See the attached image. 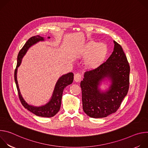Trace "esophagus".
<instances>
[{
	"mask_svg": "<svg viewBox=\"0 0 148 148\" xmlns=\"http://www.w3.org/2000/svg\"><path fill=\"white\" fill-rule=\"evenodd\" d=\"M82 78V75L80 73H76L74 75V81L76 82H79Z\"/></svg>",
	"mask_w": 148,
	"mask_h": 148,
	"instance_id": "esophagus-1",
	"label": "esophagus"
}]
</instances>
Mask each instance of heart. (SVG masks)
<instances>
[{
	"label": "heart",
	"mask_w": 148,
	"mask_h": 148,
	"mask_svg": "<svg viewBox=\"0 0 148 148\" xmlns=\"http://www.w3.org/2000/svg\"><path fill=\"white\" fill-rule=\"evenodd\" d=\"M108 53V47L103 43L90 41L79 51L78 56L86 58V65L88 68H95L103 61Z\"/></svg>",
	"instance_id": "heart-1"
}]
</instances>
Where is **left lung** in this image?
<instances>
[{"mask_svg": "<svg viewBox=\"0 0 148 148\" xmlns=\"http://www.w3.org/2000/svg\"><path fill=\"white\" fill-rule=\"evenodd\" d=\"M114 43V51L107 60L86 72L80 83L82 108L91 118H104L115 112L128 92L129 62L121 46L115 41ZM105 77L110 79L112 84L107 92L102 93L99 86Z\"/></svg>", "mask_w": 148, "mask_h": 148, "instance_id": "1", "label": "left lung"}]
</instances>
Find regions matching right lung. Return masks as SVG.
Here are the masks:
<instances>
[{"label":"right lung","mask_w":148,"mask_h":148,"mask_svg":"<svg viewBox=\"0 0 148 148\" xmlns=\"http://www.w3.org/2000/svg\"><path fill=\"white\" fill-rule=\"evenodd\" d=\"M48 38H49L50 37H49ZM43 40L44 38L38 35L32 37L26 41V43L25 44L22 49L20 50L17 56V62L16 68L14 71V81L16 82L18 97L21 103L23 105V106L27 110L32 112L37 116L49 118L54 116L59 111L61 107V102L63 90H64V89L67 86L72 84L74 79L73 73H69L65 75H63L58 79L56 84L55 88L54 90L53 94L50 101L45 105L41 107H34L32 106V105H30L24 100L22 95L20 94L17 80V67L20 66L21 62H22V58L27 52V50L32 45L37 43V42Z\"/></svg>","instance_id":"1"}]
</instances>
